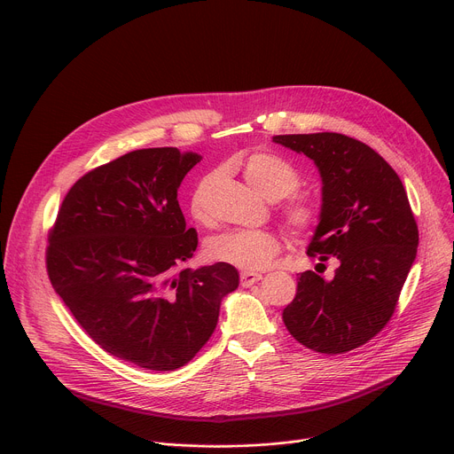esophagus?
<instances>
[{"label":"esophagus","mask_w":454,"mask_h":454,"mask_svg":"<svg viewBox=\"0 0 454 454\" xmlns=\"http://www.w3.org/2000/svg\"><path fill=\"white\" fill-rule=\"evenodd\" d=\"M258 280H262V275H261V273H249V271L240 273V286H242V287H249V286L256 284Z\"/></svg>","instance_id":"esophagus-1"}]
</instances>
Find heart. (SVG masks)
<instances>
[{"instance_id":"heart-1","label":"heart","mask_w":454,"mask_h":454,"mask_svg":"<svg viewBox=\"0 0 454 454\" xmlns=\"http://www.w3.org/2000/svg\"><path fill=\"white\" fill-rule=\"evenodd\" d=\"M247 183L270 201L291 196L300 186L298 170L282 156L270 151L249 153L240 161ZM203 186L193 193L190 201L192 217L207 223V210L203 205ZM316 207L305 200H294L286 208V219L293 231L300 233L316 223ZM280 251V239L270 230L240 228L224 231L208 242V254L217 262L230 264L244 271H258L268 268Z\"/></svg>"}]
</instances>
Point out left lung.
I'll return each instance as SVG.
<instances>
[{
    "label": "left lung",
    "mask_w": 454,
    "mask_h": 454,
    "mask_svg": "<svg viewBox=\"0 0 454 454\" xmlns=\"http://www.w3.org/2000/svg\"><path fill=\"white\" fill-rule=\"evenodd\" d=\"M273 142L314 161L321 207L307 251L319 262L338 261L333 280L314 271L298 277L284 323L303 347L345 354L392 317L415 262L419 230L406 190L373 149L345 135H280Z\"/></svg>",
    "instance_id": "1"
}]
</instances>
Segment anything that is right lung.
<instances>
[{"label":"right lung","instance_id":"1","mask_svg":"<svg viewBox=\"0 0 454 454\" xmlns=\"http://www.w3.org/2000/svg\"><path fill=\"white\" fill-rule=\"evenodd\" d=\"M201 158L140 149L88 172L64 198L50 235L55 293L97 345L145 370L186 364L239 287L230 264L183 268L198 231L186 228L177 188Z\"/></svg>","mask_w":454,"mask_h":454}]
</instances>
